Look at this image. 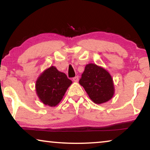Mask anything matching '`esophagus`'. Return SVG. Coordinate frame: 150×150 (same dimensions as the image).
I'll return each mask as SVG.
<instances>
[{"mask_svg": "<svg viewBox=\"0 0 150 150\" xmlns=\"http://www.w3.org/2000/svg\"><path fill=\"white\" fill-rule=\"evenodd\" d=\"M79 76H76L73 78V81L74 82H78V81H79Z\"/></svg>", "mask_w": 150, "mask_h": 150, "instance_id": "1", "label": "esophagus"}]
</instances>
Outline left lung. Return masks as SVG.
I'll list each match as a JSON object with an SVG mask.
<instances>
[{"label": "left lung", "instance_id": "obj_1", "mask_svg": "<svg viewBox=\"0 0 150 150\" xmlns=\"http://www.w3.org/2000/svg\"><path fill=\"white\" fill-rule=\"evenodd\" d=\"M79 83L96 104L108 101L114 94L113 82L109 73L93 63L86 65Z\"/></svg>", "mask_w": 150, "mask_h": 150}]
</instances>
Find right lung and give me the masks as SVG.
Here are the masks:
<instances>
[{
	"mask_svg": "<svg viewBox=\"0 0 150 150\" xmlns=\"http://www.w3.org/2000/svg\"><path fill=\"white\" fill-rule=\"evenodd\" d=\"M71 83L65 74L52 66L46 69L37 81V94L44 104L54 106L62 100Z\"/></svg>",
	"mask_w": 150,
	"mask_h": 150,
	"instance_id": "add662e5",
	"label": "right lung"
}]
</instances>
